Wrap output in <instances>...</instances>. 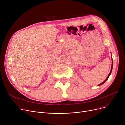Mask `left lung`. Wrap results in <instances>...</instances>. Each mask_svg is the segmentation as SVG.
<instances>
[{"label": "left lung", "instance_id": "8db88e82", "mask_svg": "<svg viewBox=\"0 0 125 125\" xmlns=\"http://www.w3.org/2000/svg\"><path fill=\"white\" fill-rule=\"evenodd\" d=\"M112 69H113V62H112V67H111V72H110V73H109V75H108V76H107V77L106 78V79L104 81L102 82V83H101V84H99L98 85H102V84H104V83H105V82H106V81L108 79V78H109V75H111V72H112Z\"/></svg>", "mask_w": 125, "mask_h": 125}]
</instances>
